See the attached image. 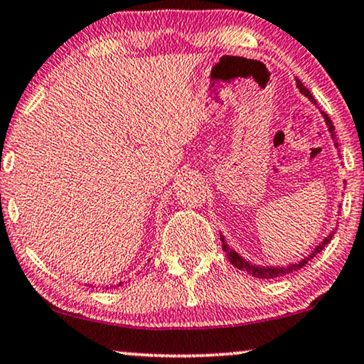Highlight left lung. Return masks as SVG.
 Instances as JSON below:
<instances>
[{
	"mask_svg": "<svg viewBox=\"0 0 364 364\" xmlns=\"http://www.w3.org/2000/svg\"><path fill=\"white\" fill-rule=\"evenodd\" d=\"M296 87H298V91H300V92L303 94V96L310 99V101H311L313 104H316L315 97H313V96H311V92L308 91V89H306L305 86H303L300 79H296ZM321 116H323V119H325V122H326V126H328V132H330V136H331V139H333V142H335V147L338 149L336 134H335V126H333L331 119L328 117V114L321 112ZM335 232H336V227L333 228V230H331L330 233H328V235H326L325 238H323V240L320 242V245H316L315 248H313L311 253H308L306 257H303L300 262L288 263V265H285V267H273V265H270V267H262V265H255V263H252V262L245 260V258H243V257L240 255V253H237L235 250H233V248H232L230 245H228L227 240H225V237H223L222 233H220V240H222V248H223V252L227 253L228 262H230L233 267L238 268V270H245V272L248 273V275H252V277H255V278H262V280H270V278L283 277V275H288V273L298 272V270H300V268L305 267L306 263L310 262L313 257H316V253H320V252L323 250V248H325V245H328V243H330V240L333 238V235H335Z\"/></svg>",
	"mask_w": 364,
	"mask_h": 364,
	"instance_id": "8db88e82",
	"label": "left lung"
}]
</instances>
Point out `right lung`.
Listing matches in <instances>:
<instances>
[{"instance_id":"right-lung-1","label":"right lung","mask_w":364,"mask_h":364,"mask_svg":"<svg viewBox=\"0 0 364 364\" xmlns=\"http://www.w3.org/2000/svg\"><path fill=\"white\" fill-rule=\"evenodd\" d=\"M116 287H121V283H119V285H116ZM112 288V287H111Z\"/></svg>"}]
</instances>
